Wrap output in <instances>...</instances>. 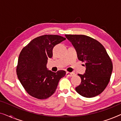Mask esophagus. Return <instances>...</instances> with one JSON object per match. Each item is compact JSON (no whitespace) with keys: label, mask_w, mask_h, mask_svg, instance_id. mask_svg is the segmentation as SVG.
<instances>
[{"label":"esophagus","mask_w":121,"mask_h":121,"mask_svg":"<svg viewBox=\"0 0 121 121\" xmlns=\"http://www.w3.org/2000/svg\"><path fill=\"white\" fill-rule=\"evenodd\" d=\"M66 75L68 76V77H73V76L75 75V73H74L67 72L66 73Z\"/></svg>","instance_id":"esophagus-1"}]
</instances>
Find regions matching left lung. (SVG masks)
<instances>
[{
    "mask_svg": "<svg viewBox=\"0 0 121 121\" xmlns=\"http://www.w3.org/2000/svg\"><path fill=\"white\" fill-rule=\"evenodd\" d=\"M75 48L79 60L85 63V73L78 74L81 84L75 87L85 97L99 95L108 85L113 64L103 45L96 39L83 35H65Z\"/></svg>",
    "mask_w": 121,
    "mask_h": 121,
    "instance_id": "1",
    "label": "left lung"
}]
</instances>
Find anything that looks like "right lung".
Here are the masks:
<instances>
[{
    "mask_svg": "<svg viewBox=\"0 0 121 121\" xmlns=\"http://www.w3.org/2000/svg\"><path fill=\"white\" fill-rule=\"evenodd\" d=\"M66 39L62 36L45 35L32 39L20 53L16 74L22 86L31 96L43 100L52 96L64 70L54 73L47 70L46 64L52 58L53 48Z\"/></svg>",
    "mask_w": 121,
    "mask_h": 121,
    "instance_id": "1",
    "label": "right lung"
}]
</instances>
